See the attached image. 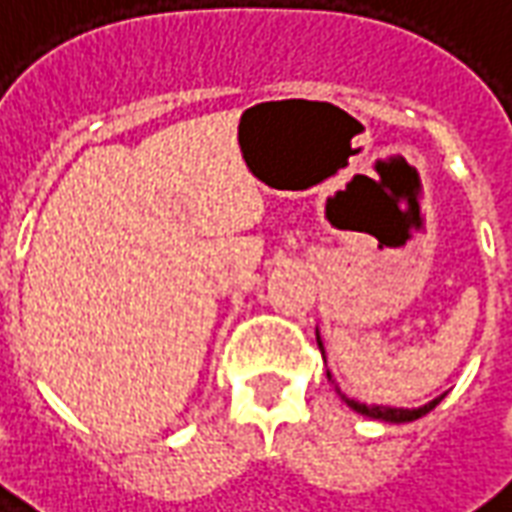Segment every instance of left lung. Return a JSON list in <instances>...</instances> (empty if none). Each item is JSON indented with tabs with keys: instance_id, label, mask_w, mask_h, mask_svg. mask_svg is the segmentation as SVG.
<instances>
[{
	"instance_id": "1",
	"label": "left lung",
	"mask_w": 512,
	"mask_h": 512,
	"mask_svg": "<svg viewBox=\"0 0 512 512\" xmlns=\"http://www.w3.org/2000/svg\"><path fill=\"white\" fill-rule=\"evenodd\" d=\"M318 348H321V354H323L321 337H318ZM441 400H444V395L436 397V400H430V403H425V406H419V408H389V406H367V403H356V400H351V397H345V403L354 408V411L365 414V417L384 419V422H414V419L425 417L428 411H433V408L439 406Z\"/></svg>"
}]
</instances>
